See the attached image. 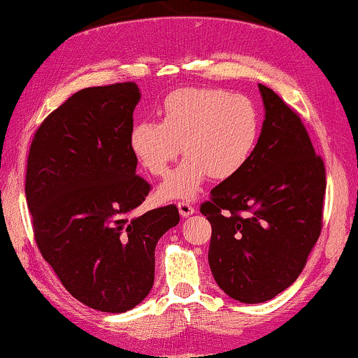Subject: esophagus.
Masks as SVG:
<instances>
[{
	"label": "esophagus",
	"instance_id": "esophagus-1",
	"mask_svg": "<svg viewBox=\"0 0 358 358\" xmlns=\"http://www.w3.org/2000/svg\"><path fill=\"white\" fill-rule=\"evenodd\" d=\"M178 207H179V213L182 215V217H190V215L195 212L194 205L187 202V200H185V202H179Z\"/></svg>",
	"mask_w": 358,
	"mask_h": 358
}]
</instances>
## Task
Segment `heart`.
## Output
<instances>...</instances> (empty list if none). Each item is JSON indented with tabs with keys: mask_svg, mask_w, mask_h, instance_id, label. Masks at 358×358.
I'll return each instance as SVG.
<instances>
[{
	"mask_svg": "<svg viewBox=\"0 0 358 358\" xmlns=\"http://www.w3.org/2000/svg\"><path fill=\"white\" fill-rule=\"evenodd\" d=\"M159 124L140 122L130 131V148L156 178L169 173L180 151L189 155L164 180L161 194L187 199L210 174L227 179L239 173L254 153L261 114L246 96L215 87H182L166 96Z\"/></svg>",
	"mask_w": 358,
	"mask_h": 358,
	"instance_id": "heart-1",
	"label": "heart"
}]
</instances>
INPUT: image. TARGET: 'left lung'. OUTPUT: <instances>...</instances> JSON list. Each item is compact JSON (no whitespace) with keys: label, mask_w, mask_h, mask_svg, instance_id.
<instances>
[{"label":"left lung","mask_w":358,"mask_h":358,"mask_svg":"<svg viewBox=\"0 0 358 358\" xmlns=\"http://www.w3.org/2000/svg\"><path fill=\"white\" fill-rule=\"evenodd\" d=\"M259 91L266 119L251 159L200 207L215 282L241 303L272 300L296 280L321 234L326 194L324 163L300 115L271 87Z\"/></svg>","instance_id":"8db88e82"}]
</instances>
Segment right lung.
<instances>
[{"label": "right lung", "instance_id": "right-lung-1", "mask_svg": "<svg viewBox=\"0 0 358 358\" xmlns=\"http://www.w3.org/2000/svg\"><path fill=\"white\" fill-rule=\"evenodd\" d=\"M140 97L130 81L75 92L42 122L27 158L38 251L76 300L104 313L145 300L156 244L179 223L176 205L134 213L151 189L130 148Z\"/></svg>", "mask_w": 358, "mask_h": 358}]
</instances>
